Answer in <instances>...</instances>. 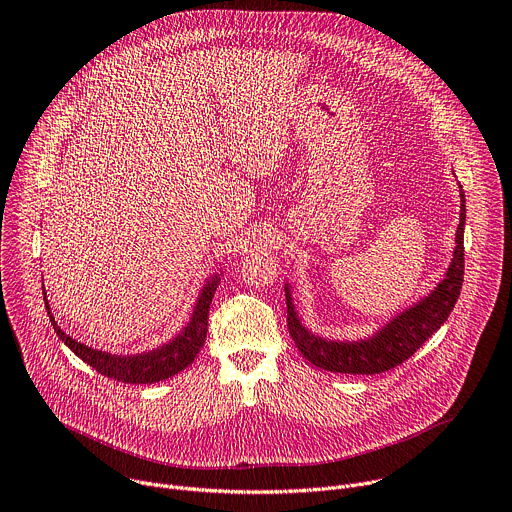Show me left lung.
I'll return each instance as SVG.
<instances>
[{
	"label": "left lung",
	"instance_id": "1",
	"mask_svg": "<svg viewBox=\"0 0 512 512\" xmlns=\"http://www.w3.org/2000/svg\"><path fill=\"white\" fill-rule=\"evenodd\" d=\"M460 225L456 233V251L446 279L437 285L431 296L399 314L379 334L360 342H330L310 334L298 320L291 304L289 287H285L287 330L298 350L316 367L332 373L348 375H379L405 362L419 346L440 328L452 314L464 281V223L466 198L460 186Z\"/></svg>",
	"mask_w": 512,
	"mask_h": 512
}]
</instances>
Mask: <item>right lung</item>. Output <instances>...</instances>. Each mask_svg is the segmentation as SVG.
Masks as SVG:
<instances>
[{
	"instance_id": "right-lung-1",
	"label": "right lung",
	"mask_w": 512,
	"mask_h": 512,
	"mask_svg": "<svg viewBox=\"0 0 512 512\" xmlns=\"http://www.w3.org/2000/svg\"><path fill=\"white\" fill-rule=\"evenodd\" d=\"M218 283H221L218 275L206 283V287L202 289V294L196 302L192 320L188 322V326L184 328V332L180 336H176L172 342H168L152 352L133 354V356L107 354L103 350H93L81 342H75V338L64 334L62 328L54 322L46 298H44V304H46L50 322H52L58 338L79 358H83L87 364H91L97 373H101L103 377H109L113 381H119V383L148 385V383H158V381L170 379V377L178 375L180 371H184L188 364H192V360L196 358V354L200 352V348L206 340L208 310H210V302L214 298V291H216Z\"/></svg>"
}]
</instances>
